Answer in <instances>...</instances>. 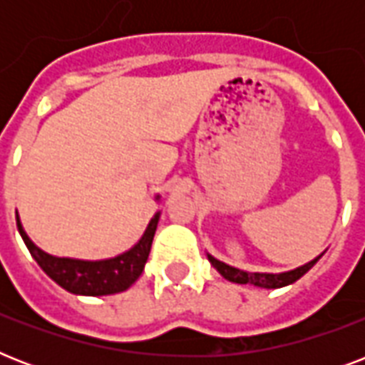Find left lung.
I'll list each match as a JSON object with an SVG mask.
<instances>
[{
  "mask_svg": "<svg viewBox=\"0 0 365 365\" xmlns=\"http://www.w3.org/2000/svg\"><path fill=\"white\" fill-rule=\"evenodd\" d=\"M322 257V254L314 257L312 261L305 263V265L297 267L294 271H286V272H248V271H240L237 267H231L223 261L216 259L214 255L208 254V261H210L214 269H216L220 274H222L225 280L235 284H254L257 288H267V289H274V288H282V286H288V284H294L295 280H299L303 274H305L309 269H312V265L317 263L318 259Z\"/></svg>",
  "mask_w": 365,
  "mask_h": 365,
  "instance_id": "1",
  "label": "left lung"
}]
</instances>
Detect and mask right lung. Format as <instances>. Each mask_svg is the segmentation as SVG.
<instances>
[{
    "instance_id": "1",
    "label": "right lung",
    "mask_w": 365,
    "mask_h": 365,
    "mask_svg": "<svg viewBox=\"0 0 365 365\" xmlns=\"http://www.w3.org/2000/svg\"><path fill=\"white\" fill-rule=\"evenodd\" d=\"M155 199L159 200V195ZM159 217L160 212H157L151 217L148 229L143 231L142 239L138 240L128 252L100 261L56 257V255L43 252L26 235L19 214H16V227H19V233L24 244L30 250L31 257L58 286L68 289L70 294L77 295H111L130 288L138 280V277L142 274L149 252H151V242H153Z\"/></svg>"
}]
</instances>
